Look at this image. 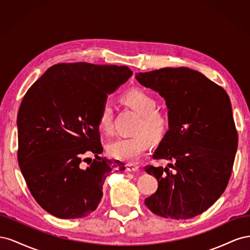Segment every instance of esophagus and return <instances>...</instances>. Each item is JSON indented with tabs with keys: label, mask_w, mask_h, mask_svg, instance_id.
<instances>
[{
	"label": "esophagus",
	"mask_w": 250,
	"mask_h": 250,
	"mask_svg": "<svg viewBox=\"0 0 250 250\" xmlns=\"http://www.w3.org/2000/svg\"><path fill=\"white\" fill-rule=\"evenodd\" d=\"M127 171L128 172H131V173L139 172L140 171V167H139V166H135V165H132V164H128L127 165Z\"/></svg>",
	"instance_id": "34e87169"
}]
</instances>
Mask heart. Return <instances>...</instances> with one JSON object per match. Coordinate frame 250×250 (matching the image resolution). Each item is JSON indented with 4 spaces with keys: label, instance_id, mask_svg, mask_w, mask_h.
<instances>
[{
    "label": "heart",
    "instance_id": "heart-1",
    "mask_svg": "<svg viewBox=\"0 0 250 250\" xmlns=\"http://www.w3.org/2000/svg\"><path fill=\"white\" fill-rule=\"evenodd\" d=\"M123 102L140 116L132 129L133 135L119 138L107 144L109 156L127 163L138 162L146 152L150 143H160L167 135L171 120L167 112L157 109V100L142 88L127 90L122 96ZM98 127L105 133L112 131V108L105 102L98 117Z\"/></svg>",
    "mask_w": 250,
    "mask_h": 250
}]
</instances>
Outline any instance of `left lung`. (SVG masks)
<instances>
[{"label":"left lung","mask_w":250,"mask_h":250,"mask_svg":"<svg viewBox=\"0 0 250 250\" xmlns=\"http://www.w3.org/2000/svg\"><path fill=\"white\" fill-rule=\"evenodd\" d=\"M135 78L164 98L171 120L152 156L170 163L145 167L158 181L146 207L176 220L200 215L223 194L237 152L229 97L203 74L185 66L139 73Z\"/></svg>","instance_id":"left-lung-1"}]
</instances>
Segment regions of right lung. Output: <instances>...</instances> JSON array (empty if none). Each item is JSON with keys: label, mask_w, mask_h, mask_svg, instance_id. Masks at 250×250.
Wrapping results in <instances>:
<instances>
[{"label": "right lung", "mask_w": 250, "mask_h": 250, "mask_svg": "<svg viewBox=\"0 0 250 250\" xmlns=\"http://www.w3.org/2000/svg\"><path fill=\"white\" fill-rule=\"evenodd\" d=\"M131 75L125 65L58 63L28 89L18 113V161L30 193L51 215L88 216L108 173L125 170L123 163L99 156L98 117L107 95Z\"/></svg>", "instance_id": "add662e5"}]
</instances>
